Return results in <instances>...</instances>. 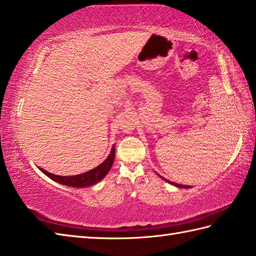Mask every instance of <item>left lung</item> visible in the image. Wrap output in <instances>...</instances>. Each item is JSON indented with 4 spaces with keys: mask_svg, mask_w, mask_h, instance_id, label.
<instances>
[{
    "mask_svg": "<svg viewBox=\"0 0 256 256\" xmlns=\"http://www.w3.org/2000/svg\"><path fill=\"white\" fill-rule=\"evenodd\" d=\"M160 178H162V179H164V180H166L167 182H170V184H174V186H176V187H178V188H190L189 186H186V184H176V182H170V180H168V179H166V178H164V177H162V176H160Z\"/></svg>",
    "mask_w": 256,
    "mask_h": 256,
    "instance_id": "8db88e82",
    "label": "left lung"
}]
</instances>
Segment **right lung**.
<instances>
[{"label": "right lung", "mask_w": 256, "mask_h": 256, "mask_svg": "<svg viewBox=\"0 0 256 256\" xmlns=\"http://www.w3.org/2000/svg\"><path fill=\"white\" fill-rule=\"evenodd\" d=\"M114 157H116V148H114V145H113V148L110 152V154H108V156L106 157V160L103 162H101L99 166H96V168H94V170H91L89 172H86L84 174H80V175H74V176H58V175H54L52 172H48L47 170H42V168H40V167L38 168H40V170L42 172H44L47 177H50L56 182L64 184V186H68V187L82 188V187L92 186V184L99 182L101 179L104 178L106 176V174L111 170L114 162Z\"/></svg>", "instance_id": "1"}]
</instances>
